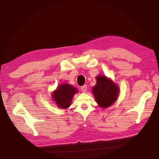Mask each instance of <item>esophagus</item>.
<instances>
[{"mask_svg":"<svg viewBox=\"0 0 159 159\" xmlns=\"http://www.w3.org/2000/svg\"><path fill=\"white\" fill-rule=\"evenodd\" d=\"M81 89H82V91H83V92H85L86 91H87V85H84L83 86H82V87H81Z\"/></svg>","mask_w":159,"mask_h":159,"instance_id":"obj_1","label":"esophagus"}]
</instances>
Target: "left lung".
Returning a JSON list of instances; mask_svg holds the SVG:
<instances>
[{
	"label": "left lung",
	"mask_w": 159,
	"mask_h": 159,
	"mask_svg": "<svg viewBox=\"0 0 159 159\" xmlns=\"http://www.w3.org/2000/svg\"><path fill=\"white\" fill-rule=\"evenodd\" d=\"M97 83L92 89L97 103L102 108H107L116 102L120 94V88L112 79L103 75L96 78Z\"/></svg>",
	"instance_id": "8db88e82"
}]
</instances>
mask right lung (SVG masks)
Returning a JSON list of instances; mask_svg holds the SVG:
<instances>
[{
	"instance_id": "add662e5",
	"label": "right lung",
	"mask_w": 159,
	"mask_h": 159,
	"mask_svg": "<svg viewBox=\"0 0 159 159\" xmlns=\"http://www.w3.org/2000/svg\"><path fill=\"white\" fill-rule=\"evenodd\" d=\"M78 89L69 83H61L52 92V98L59 108L67 109L71 104V101Z\"/></svg>"
}]
</instances>
